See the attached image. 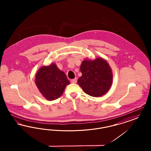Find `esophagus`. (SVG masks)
<instances>
[{
  "instance_id": "obj_1",
  "label": "esophagus",
  "mask_w": 151,
  "mask_h": 151,
  "mask_svg": "<svg viewBox=\"0 0 151 151\" xmlns=\"http://www.w3.org/2000/svg\"><path fill=\"white\" fill-rule=\"evenodd\" d=\"M71 83H76V82H77V79L76 78H75V79H72L71 80Z\"/></svg>"
}]
</instances>
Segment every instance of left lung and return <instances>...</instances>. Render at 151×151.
Returning <instances> with one entry per match:
<instances>
[{
  "label": "left lung",
  "mask_w": 151,
  "mask_h": 151,
  "mask_svg": "<svg viewBox=\"0 0 151 151\" xmlns=\"http://www.w3.org/2000/svg\"><path fill=\"white\" fill-rule=\"evenodd\" d=\"M82 76L78 80L79 86L86 93L100 97L108 92L113 82V73L108 62L101 58L86 59L80 65Z\"/></svg>",
  "instance_id": "1"
}]
</instances>
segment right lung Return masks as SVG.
Returning <instances> with one entry per match:
<instances>
[{
  "instance_id": "add662e5",
  "label": "right lung",
  "mask_w": 151,
  "mask_h": 151,
  "mask_svg": "<svg viewBox=\"0 0 151 151\" xmlns=\"http://www.w3.org/2000/svg\"><path fill=\"white\" fill-rule=\"evenodd\" d=\"M35 82L40 93L49 101L60 97L65 86L70 84L65 72L55 63L41 67L36 73Z\"/></svg>"
}]
</instances>
